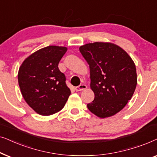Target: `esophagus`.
Wrapping results in <instances>:
<instances>
[{
    "instance_id": "esophagus-1",
    "label": "esophagus",
    "mask_w": 157,
    "mask_h": 157,
    "mask_svg": "<svg viewBox=\"0 0 157 157\" xmlns=\"http://www.w3.org/2000/svg\"><path fill=\"white\" fill-rule=\"evenodd\" d=\"M87 89V86L84 84H82V85H80L79 86H77L75 87V90L77 92L78 91H82V90H84Z\"/></svg>"
}]
</instances>
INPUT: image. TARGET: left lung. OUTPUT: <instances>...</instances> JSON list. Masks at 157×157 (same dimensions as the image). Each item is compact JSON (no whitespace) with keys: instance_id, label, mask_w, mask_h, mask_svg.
<instances>
[{"instance_id":"obj_1","label":"left lung","mask_w":157,"mask_h":157,"mask_svg":"<svg viewBox=\"0 0 157 157\" xmlns=\"http://www.w3.org/2000/svg\"><path fill=\"white\" fill-rule=\"evenodd\" d=\"M80 51L89 64L90 88L95 94L87 108L101 118L114 116L126 105L135 91L134 62L125 50L110 42L86 44Z\"/></svg>"}]
</instances>
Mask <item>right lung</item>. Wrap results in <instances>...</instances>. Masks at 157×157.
Listing matches in <instances>:
<instances>
[{"mask_svg":"<svg viewBox=\"0 0 157 157\" xmlns=\"http://www.w3.org/2000/svg\"><path fill=\"white\" fill-rule=\"evenodd\" d=\"M67 48L49 46L33 52L19 67L18 80L26 103L41 116H51L64 108L71 91L58 64Z\"/></svg>","mask_w":157,"mask_h":157,"instance_id":"1","label":"right lung"}]
</instances>
